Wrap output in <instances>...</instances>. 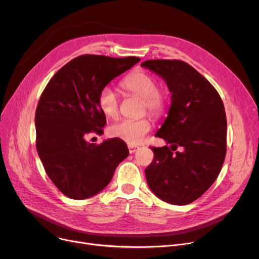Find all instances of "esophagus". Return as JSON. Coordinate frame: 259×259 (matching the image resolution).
<instances>
[{
  "instance_id": "obj_1",
  "label": "esophagus",
  "mask_w": 259,
  "mask_h": 259,
  "mask_svg": "<svg viewBox=\"0 0 259 259\" xmlns=\"http://www.w3.org/2000/svg\"><path fill=\"white\" fill-rule=\"evenodd\" d=\"M128 149H129V152L132 154V153H134L135 151H137V149H139V147L132 146V145H128Z\"/></svg>"
}]
</instances>
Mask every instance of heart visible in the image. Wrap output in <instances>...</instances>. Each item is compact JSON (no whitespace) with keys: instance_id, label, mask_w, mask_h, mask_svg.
<instances>
[{"instance_id":"obj_1","label":"heart","mask_w":259,"mask_h":259,"mask_svg":"<svg viewBox=\"0 0 259 259\" xmlns=\"http://www.w3.org/2000/svg\"><path fill=\"white\" fill-rule=\"evenodd\" d=\"M120 85L130 95L143 99L144 112L148 111L154 117L164 114L167 106L166 95L157 88V80L154 76L144 71H136L125 77ZM98 105L106 117L116 118L119 114V99L109 86L100 91ZM150 129L151 123L148 118L123 119L109 128V134L133 146L140 144Z\"/></svg>"}]
</instances>
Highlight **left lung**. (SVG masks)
Listing matches in <instances>:
<instances>
[{
    "label": "left lung",
    "instance_id": "8db88e82",
    "mask_svg": "<svg viewBox=\"0 0 259 259\" xmlns=\"http://www.w3.org/2000/svg\"><path fill=\"white\" fill-rule=\"evenodd\" d=\"M142 66L162 77L171 94L167 117L155 134L171 146L151 148L147 182L162 201L186 205L207 191L222 169L227 149L225 108L211 83L188 63L154 59ZM178 147L182 151L173 153Z\"/></svg>",
    "mask_w": 259,
    "mask_h": 259
}]
</instances>
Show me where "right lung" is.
Instances as JSON below:
<instances>
[{
  "label": "right lung",
  "mask_w": 259,
  "mask_h": 259,
  "mask_svg": "<svg viewBox=\"0 0 259 259\" xmlns=\"http://www.w3.org/2000/svg\"><path fill=\"white\" fill-rule=\"evenodd\" d=\"M139 61L81 55L47 84L35 112L36 150L49 178L64 196L82 200L100 193L129 155L118 139L96 145L85 137L91 132L102 135L106 124L98 105L100 91Z\"/></svg>",
  "instance_id": "right-lung-1"
}]
</instances>
